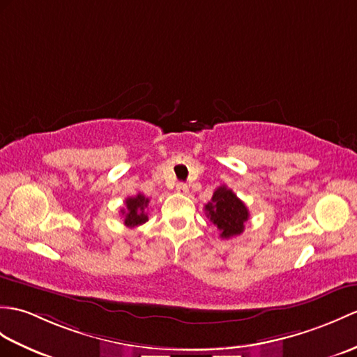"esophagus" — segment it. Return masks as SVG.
<instances>
[{"label":"esophagus","instance_id":"esophagus-1","mask_svg":"<svg viewBox=\"0 0 357 357\" xmlns=\"http://www.w3.org/2000/svg\"><path fill=\"white\" fill-rule=\"evenodd\" d=\"M176 192L179 195H187L188 193V185L187 184H182V182H179V184L176 185Z\"/></svg>","mask_w":357,"mask_h":357}]
</instances>
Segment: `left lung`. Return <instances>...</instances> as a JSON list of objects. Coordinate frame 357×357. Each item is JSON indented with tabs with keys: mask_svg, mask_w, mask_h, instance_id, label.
Masks as SVG:
<instances>
[{
	"mask_svg": "<svg viewBox=\"0 0 357 357\" xmlns=\"http://www.w3.org/2000/svg\"><path fill=\"white\" fill-rule=\"evenodd\" d=\"M205 213L213 225L220 231L222 238L242 234L245 223L250 219L246 205L227 185H220L214 190L211 202L205 205Z\"/></svg>",
	"mask_w": 357,
	"mask_h": 357,
	"instance_id": "left-lung-1",
	"label": "left lung"
}]
</instances>
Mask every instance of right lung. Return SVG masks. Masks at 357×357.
Segmentation results:
<instances>
[{
  "label": "right lung",
  "mask_w": 357,
  "mask_h": 357,
  "mask_svg": "<svg viewBox=\"0 0 357 357\" xmlns=\"http://www.w3.org/2000/svg\"><path fill=\"white\" fill-rule=\"evenodd\" d=\"M124 204H126V208L121 210V214L124 216V225L134 228L147 222L149 218L146 214V210L149 205V197L138 193L134 197H128Z\"/></svg>",
  "instance_id": "obj_1"
}]
</instances>
